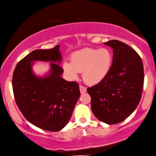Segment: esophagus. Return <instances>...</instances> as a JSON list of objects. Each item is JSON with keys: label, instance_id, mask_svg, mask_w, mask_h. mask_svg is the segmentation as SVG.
<instances>
[{"label": "esophagus", "instance_id": "1", "mask_svg": "<svg viewBox=\"0 0 156 156\" xmlns=\"http://www.w3.org/2000/svg\"><path fill=\"white\" fill-rule=\"evenodd\" d=\"M80 91L81 94H84V93L86 92V88L83 86H80Z\"/></svg>", "mask_w": 156, "mask_h": 156}]
</instances>
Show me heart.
<instances>
[{
  "instance_id": "heart-1",
  "label": "heart",
  "mask_w": 156,
  "mask_h": 156,
  "mask_svg": "<svg viewBox=\"0 0 156 156\" xmlns=\"http://www.w3.org/2000/svg\"><path fill=\"white\" fill-rule=\"evenodd\" d=\"M70 60V62L62 65L67 76L74 80L82 72L85 82L90 85L101 83L107 76L112 63L111 52L106 48L82 49L73 53Z\"/></svg>"
}]
</instances>
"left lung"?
<instances>
[{
  "mask_svg": "<svg viewBox=\"0 0 156 156\" xmlns=\"http://www.w3.org/2000/svg\"><path fill=\"white\" fill-rule=\"evenodd\" d=\"M113 50L110 71L101 83L88 88L93 113L98 120L114 125L135 111L141 98L143 65L132 47L119 40L104 43Z\"/></svg>",
  "mask_w": 156,
  "mask_h": 156,
  "instance_id": "1",
  "label": "left lung"
}]
</instances>
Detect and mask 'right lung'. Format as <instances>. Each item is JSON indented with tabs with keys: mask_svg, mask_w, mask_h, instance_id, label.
<instances>
[{
	"mask_svg": "<svg viewBox=\"0 0 156 156\" xmlns=\"http://www.w3.org/2000/svg\"><path fill=\"white\" fill-rule=\"evenodd\" d=\"M60 45L50 50H36L18 62L12 86L16 102L26 119L36 127L57 132L66 127L80 97L79 85L62 78ZM37 61L50 62L48 74H35Z\"/></svg>",
	"mask_w": 156,
	"mask_h": 156,
	"instance_id": "add662e5",
	"label": "right lung"
}]
</instances>
